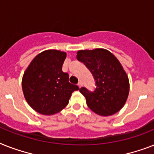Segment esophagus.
<instances>
[{"label":"esophagus","instance_id":"1","mask_svg":"<svg viewBox=\"0 0 154 154\" xmlns=\"http://www.w3.org/2000/svg\"><path fill=\"white\" fill-rule=\"evenodd\" d=\"M77 86H78L79 88H81V86H82V83H81V81H79V82H78V84H77Z\"/></svg>","mask_w":154,"mask_h":154}]
</instances>
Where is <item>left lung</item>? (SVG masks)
<instances>
[{
	"label": "left lung",
	"instance_id": "1",
	"mask_svg": "<svg viewBox=\"0 0 154 154\" xmlns=\"http://www.w3.org/2000/svg\"><path fill=\"white\" fill-rule=\"evenodd\" d=\"M77 58L92 73L96 88L80 92L90 109L100 116H112L123 107L129 94V80L120 62L104 49L79 51Z\"/></svg>",
	"mask_w": 154,
	"mask_h": 154
}]
</instances>
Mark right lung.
Returning <instances> with one entry per match:
<instances>
[{
    "label": "right lung",
    "instance_id": "add662e5",
    "mask_svg": "<svg viewBox=\"0 0 154 154\" xmlns=\"http://www.w3.org/2000/svg\"><path fill=\"white\" fill-rule=\"evenodd\" d=\"M66 54L56 50L42 51L27 67L22 80L26 100L35 111L54 115L66 107L72 92L78 90L62 71Z\"/></svg>",
    "mask_w": 154,
    "mask_h": 154
}]
</instances>
